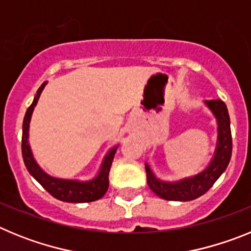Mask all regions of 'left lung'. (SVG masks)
<instances>
[{"instance_id":"8db88e82","label":"left lung","mask_w":251,"mask_h":251,"mask_svg":"<svg viewBox=\"0 0 251 251\" xmlns=\"http://www.w3.org/2000/svg\"><path fill=\"white\" fill-rule=\"evenodd\" d=\"M205 104L216 117L217 143L214 158L200 174L179 179L176 182H166L154 176L150 166L146 163L147 183L157 196L168 201H191L202 196L212 187L217 178L224 174L232 152V138L230 129V117L225 103L220 99L205 100Z\"/></svg>"}]
</instances>
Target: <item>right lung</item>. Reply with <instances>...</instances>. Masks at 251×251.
Here are the masks:
<instances>
[{"label": "right lung", "mask_w": 251, "mask_h": 251, "mask_svg": "<svg viewBox=\"0 0 251 251\" xmlns=\"http://www.w3.org/2000/svg\"><path fill=\"white\" fill-rule=\"evenodd\" d=\"M45 85L46 81L43 83V85L40 86L39 90H37L34 101L26 110L24 124H22V157H24L26 168H27L31 176L34 177L51 196H54L57 200L64 201V202L75 203L92 202V201L99 200L105 195L106 190L109 187L108 176H109L110 166H112L113 158H114L118 146L113 147L109 152L106 153V156L104 157L103 162H101L100 170H99L97 177H94L90 181H85V182L76 181V179L55 178V177L49 176L48 174H45L40 168V166L37 165L34 156H32L30 145H28V128H30L31 115H32L35 105L37 104L40 94L44 90Z\"/></svg>", "instance_id": "add662e5"}]
</instances>
